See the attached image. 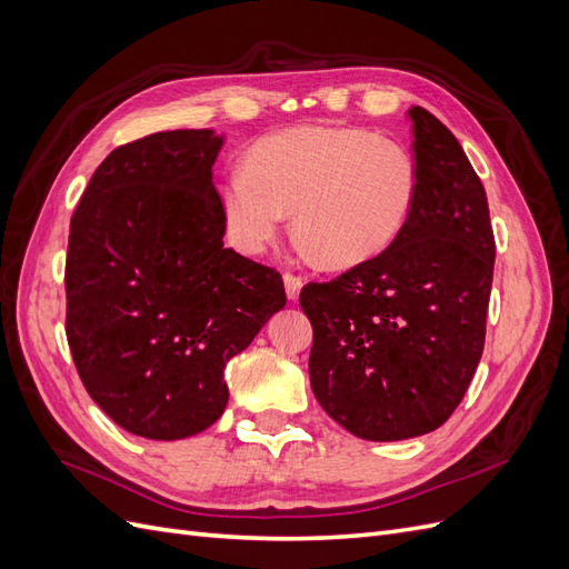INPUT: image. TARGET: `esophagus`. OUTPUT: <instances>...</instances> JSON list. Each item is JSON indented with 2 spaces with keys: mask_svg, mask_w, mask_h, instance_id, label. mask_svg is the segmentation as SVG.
<instances>
[{
  "mask_svg": "<svg viewBox=\"0 0 569 569\" xmlns=\"http://www.w3.org/2000/svg\"><path fill=\"white\" fill-rule=\"evenodd\" d=\"M301 287H303V280L299 278V274L295 272H284V289H287V297L291 301H297L299 295H301Z\"/></svg>",
  "mask_w": 569,
  "mask_h": 569,
  "instance_id": "obj_1",
  "label": "esophagus"
}]
</instances>
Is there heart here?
I'll return each mask as SVG.
<instances>
[{
	"label": "heart",
	"instance_id": "b5f03b06",
	"mask_svg": "<svg viewBox=\"0 0 569 569\" xmlns=\"http://www.w3.org/2000/svg\"><path fill=\"white\" fill-rule=\"evenodd\" d=\"M418 192V163L401 142L363 128L303 126L247 151L244 170L220 184V211L239 251H263L291 213V232L313 261L347 270L396 244Z\"/></svg>",
	"mask_w": 569,
	"mask_h": 569
}]
</instances>
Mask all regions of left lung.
I'll list each match as a JSON object with an SVG mask.
<instances>
[{
	"instance_id": "obj_1",
	"label": "left lung",
	"mask_w": 569,
	"mask_h": 569,
	"mask_svg": "<svg viewBox=\"0 0 569 569\" xmlns=\"http://www.w3.org/2000/svg\"><path fill=\"white\" fill-rule=\"evenodd\" d=\"M412 120L420 192L408 228L372 261L308 282V375L335 422L368 441L432 432L451 418L485 351L496 242L487 192L439 118Z\"/></svg>"
}]
</instances>
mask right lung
<instances>
[{
    "label": "right lung",
    "instance_id": "right-lung-1",
    "mask_svg": "<svg viewBox=\"0 0 569 569\" xmlns=\"http://www.w3.org/2000/svg\"><path fill=\"white\" fill-rule=\"evenodd\" d=\"M222 137L153 132L101 161L71 218L66 337L130 435L184 439L228 406L226 363L287 303L282 274L222 247Z\"/></svg>",
    "mask_w": 569,
    "mask_h": 569
}]
</instances>
